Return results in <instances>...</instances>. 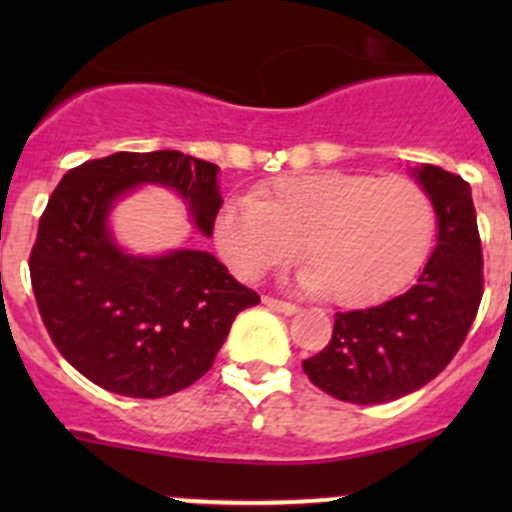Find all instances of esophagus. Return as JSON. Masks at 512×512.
Returning <instances> with one entry per match:
<instances>
[{
	"instance_id": "esophagus-1",
	"label": "esophagus",
	"mask_w": 512,
	"mask_h": 512,
	"mask_svg": "<svg viewBox=\"0 0 512 512\" xmlns=\"http://www.w3.org/2000/svg\"><path fill=\"white\" fill-rule=\"evenodd\" d=\"M262 302H265L267 307H270V309H275V312L285 314V317H292V314H297V312H299L297 304L282 302V299H275V297H265V299H262Z\"/></svg>"
}]
</instances>
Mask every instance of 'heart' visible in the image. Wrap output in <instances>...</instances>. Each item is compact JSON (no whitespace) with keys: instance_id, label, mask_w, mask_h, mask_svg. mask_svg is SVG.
<instances>
[{"instance_id":"heart-1","label":"heart","mask_w":512,"mask_h":512,"mask_svg":"<svg viewBox=\"0 0 512 512\" xmlns=\"http://www.w3.org/2000/svg\"><path fill=\"white\" fill-rule=\"evenodd\" d=\"M431 198L414 180L344 170L280 175L255 198H230L213 235L225 265L260 280L299 252L297 282L342 307L384 302L416 275L433 240Z\"/></svg>"}]
</instances>
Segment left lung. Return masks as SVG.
Returning a JSON list of instances; mask_svg holds the SVG:
<instances>
[{
  "label": "left lung",
  "mask_w": 512,
  "mask_h": 512,
  "mask_svg": "<svg viewBox=\"0 0 512 512\" xmlns=\"http://www.w3.org/2000/svg\"><path fill=\"white\" fill-rule=\"evenodd\" d=\"M436 210V247L416 285L371 309L339 312L332 342L304 374L347 404H386L426 386L456 356L483 297L471 185L438 165L411 168Z\"/></svg>",
  "instance_id": "obj_1"
}]
</instances>
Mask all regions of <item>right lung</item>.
<instances>
[{
  "label": "right lung",
  "instance_id": "obj_1",
  "mask_svg": "<svg viewBox=\"0 0 512 512\" xmlns=\"http://www.w3.org/2000/svg\"><path fill=\"white\" fill-rule=\"evenodd\" d=\"M220 168L180 151L113 153L69 170L39 220L29 272L56 349L101 389L163 399L213 366L237 314L260 302L205 250L136 255L111 215L143 185L173 190L213 235Z\"/></svg>",
  "mask_w": 512,
  "mask_h": 512
}]
</instances>
